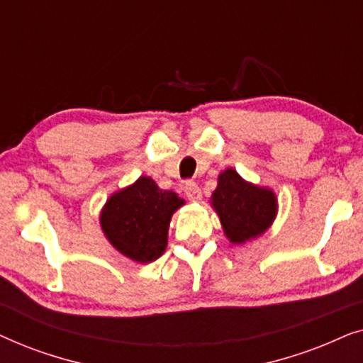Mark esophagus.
<instances>
[{"label":"esophagus","instance_id":"1","mask_svg":"<svg viewBox=\"0 0 363 363\" xmlns=\"http://www.w3.org/2000/svg\"><path fill=\"white\" fill-rule=\"evenodd\" d=\"M185 195H186L188 198H190L191 201L201 200V190H200V186H198L195 182H186V185H185Z\"/></svg>","mask_w":363,"mask_h":363}]
</instances>
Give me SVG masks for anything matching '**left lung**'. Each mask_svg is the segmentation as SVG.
Segmentation results:
<instances>
[{"label": "left lung", "instance_id": "8db88e82", "mask_svg": "<svg viewBox=\"0 0 363 363\" xmlns=\"http://www.w3.org/2000/svg\"><path fill=\"white\" fill-rule=\"evenodd\" d=\"M210 203L233 245H246L262 236L277 216L276 193L246 182L235 168H226L218 175Z\"/></svg>", "mask_w": 363, "mask_h": 363}]
</instances>
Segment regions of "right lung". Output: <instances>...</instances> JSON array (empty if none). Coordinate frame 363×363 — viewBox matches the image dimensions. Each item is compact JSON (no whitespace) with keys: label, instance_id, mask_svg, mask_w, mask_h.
I'll return each instance as SVG.
<instances>
[{"label":"right lung","instance_id":"right-lung-1","mask_svg":"<svg viewBox=\"0 0 363 363\" xmlns=\"http://www.w3.org/2000/svg\"><path fill=\"white\" fill-rule=\"evenodd\" d=\"M185 205L175 191L162 190L150 177L112 193L101 211L107 241L128 259L147 264L165 252L173 213Z\"/></svg>","mask_w":363,"mask_h":363}]
</instances>
